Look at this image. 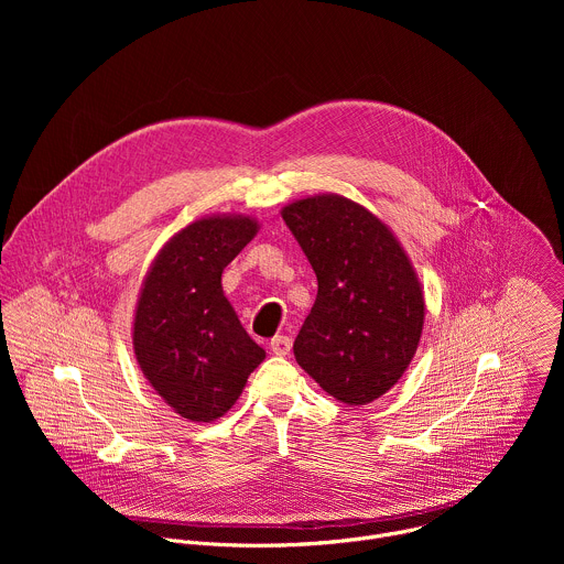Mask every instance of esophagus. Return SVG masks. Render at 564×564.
Instances as JSON below:
<instances>
[{"label":"esophagus","mask_w":564,"mask_h":564,"mask_svg":"<svg viewBox=\"0 0 564 564\" xmlns=\"http://www.w3.org/2000/svg\"><path fill=\"white\" fill-rule=\"evenodd\" d=\"M270 350H272L276 357H285V355H290V350H292V339L279 335V337H274V339L270 341Z\"/></svg>","instance_id":"34e87169"}]
</instances>
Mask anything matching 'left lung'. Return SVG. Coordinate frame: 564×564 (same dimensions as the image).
<instances>
[{"mask_svg": "<svg viewBox=\"0 0 564 564\" xmlns=\"http://www.w3.org/2000/svg\"><path fill=\"white\" fill-rule=\"evenodd\" d=\"M283 220L316 274V301L294 341L299 366L335 399L364 406L409 368L424 326V296L392 231L361 205L303 198Z\"/></svg>", "mask_w": 564, "mask_h": 564, "instance_id": "left-lung-1", "label": "left lung"}]
</instances>
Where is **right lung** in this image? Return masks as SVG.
<instances>
[{
    "label": "right lung",
    "instance_id": "1",
    "mask_svg": "<svg viewBox=\"0 0 564 564\" xmlns=\"http://www.w3.org/2000/svg\"><path fill=\"white\" fill-rule=\"evenodd\" d=\"M257 234L246 216L203 218L155 257L135 310V359L185 420L214 422L243 392L265 350L250 339L223 294V270Z\"/></svg>",
    "mask_w": 564,
    "mask_h": 564
}]
</instances>
